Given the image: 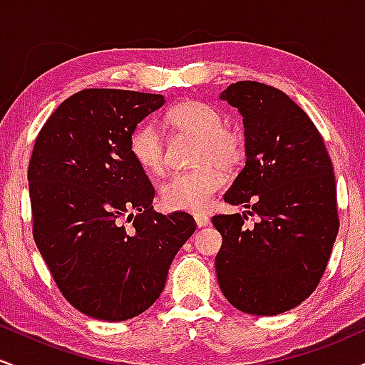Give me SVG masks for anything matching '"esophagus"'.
I'll return each instance as SVG.
<instances>
[{
  "instance_id": "34e87169",
  "label": "esophagus",
  "mask_w": 365,
  "mask_h": 365,
  "mask_svg": "<svg viewBox=\"0 0 365 365\" xmlns=\"http://www.w3.org/2000/svg\"><path fill=\"white\" fill-rule=\"evenodd\" d=\"M194 220L199 228H202V226H206L209 223V217L206 215H194Z\"/></svg>"
}]
</instances>
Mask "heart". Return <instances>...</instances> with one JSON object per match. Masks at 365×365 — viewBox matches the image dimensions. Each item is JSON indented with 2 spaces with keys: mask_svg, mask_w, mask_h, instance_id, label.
<instances>
[{
  "mask_svg": "<svg viewBox=\"0 0 365 365\" xmlns=\"http://www.w3.org/2000/svg\"><path fill=\"white\" fill-rule=\"evenodd\" d=\"M165 125L177 135L199 142L194 165L199 170L171 177L161 187L163 206L171 211H204L226 182L225 171L235 170L245 156V139L225 125L216 108L199 101H183L166 113ZM128 149L145 173L161 175L166 150L153 125H140L132 132Z\"/></svg>",
  "mask_w": 365,
  "mask_h": 365,
  "instance_id": "b5f03b06",
  "label": "heart"
}]
</instances>
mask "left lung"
<instances>
[{
	"mask_svg": "<svg viewBox=\"0 0 365 365\" xmlns=\"http://www.w3.org/2000/svg\"><path fill=\"white\" fill-rule=\"evenodd\" d=\"M221 101L244 121L245 166L225 194L245 215H220L216 255L221 292L233 307L276 316L316 290L338 235L336 185L319 132L282 91L252 81L232 83Z\"/></svg>",
	"mask_w": 365,
	"mask_h": 365,
	"instance_id": "obj_1",
	"label": "left lung"
}]
</instances>
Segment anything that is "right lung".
I'll list each match as a JSON object with an SVG mask.
<instances>
[{"label":"right lung","mask_w":365,"mask_h":365,"mask_svg":"<svg viewBox=\"0 0 365 365\" xmlns=\"http://www.w3.org/2000/svg\"><path fill=\"white\" fill-rule=\"evenodd\" d=\"M163 104L161 94L81 91L49 116L32 150L36 245L65 299L94 319L148 311L195 232L187 212L153 211L154 188L128 149L137 125Z\"/></svg>","instance_id":"obj_1"}]
</instances>
